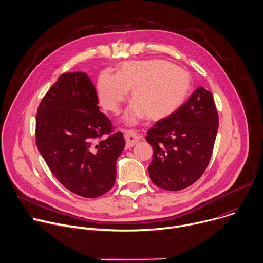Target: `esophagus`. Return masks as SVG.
I'll use <instances>...</instances> for the list:
<instances>
[{
    "instance_id": "34e87169",
    "label": "esophagus",
    "mask_w": 263,
    "mask_h": 263,
    "mask_svg": "<svg viewBox=\"0 0 263 263\" xmlns=\"http://www.w3.org/2000/svg\"><path fill=\"white\" fill-rule=\"evenodd\" d=\"M125 138H126L127 147H131L140 139V135L134 130H126L125 131Z\"/></svg>"
}]
</instances>
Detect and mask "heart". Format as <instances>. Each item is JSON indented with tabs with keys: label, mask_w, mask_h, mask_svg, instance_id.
Here are the masks:
<instances>
[{
	"label": "heart",
	"mask_w": 263,
	"mask_h": 263,
	"mask_svg": "<svg viewBox=\"0 0 263 263\" xmlns=\"http://www.w3.org/2000/svg\"><path fill=\"white\" fill-rule=\"evenodd\" d=\"M191 89L190 73L161 59L126 62L117 76L105 71L98 81L100 103L111 114H118L131 90L133 102L126 114L130 124L144 117L152 121L171 117L186 102Z\"/></svg>",
	"instance_id": "b5f03b06"
}]
</instances>
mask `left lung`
<instances>
[{
  "instance_id": "left-lung-1",
  "label": "left lung",
  "mask_w": 263,
  "mask_h": 263,
  "mask_svg": "<svg viewBox=\"0 0 263 263\" xmlns=\"http://www.w3.org/2000/svg\"><path fill=\"white\" fill-rule=\"evenodd\" d=\"M217 128L212 93L200 86L174 115L147 130L145 139L153 146L147 167L152 182L171 192L197 182L209 164Z\"/></svg>"
}]
</instances>
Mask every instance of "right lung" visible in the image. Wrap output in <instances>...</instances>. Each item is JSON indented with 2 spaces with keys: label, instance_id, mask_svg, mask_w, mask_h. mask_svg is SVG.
Wrapping results in <instances>:
<instances>
[{
  "label": "right lung",
  "instance_id": "obj_1",
  "mask_svg": "<svg viewBox=\"0 0 263 263\" xmlns=\"http://www.w3.org/2000/svg\"><path fill=\"white\" fill-rule=\"evenodd\" d=\"M98 103L86 72H64L36 115V145L52 174L69 192L89 199L115 185L117 159L126 145Z\"/></svg>",
  "mask_w": 263,
  "mask_h": 263
}]
</instances>
